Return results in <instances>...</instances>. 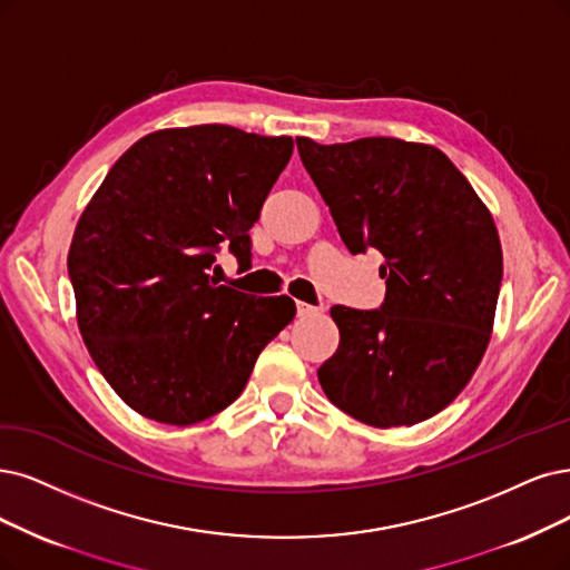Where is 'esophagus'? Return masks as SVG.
<instances>
[{
  "label": "esophagus",
  "instance_id": "esophagus-1",
  "mask_svg": "<svg viewBox=\"0 0 570 570\" xmlns=\"http://www.w3.org/2000/svg\"><path fill=\"white\" fill-rule=\"evenodd\" d=\"M296 312H298V317H312V314H320V307H314V305H309V303L298 301V303H296Z\"/></svg>",
  "mask_w": 570,
  "mask_h": 570
}]
</instances>
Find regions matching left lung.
Masks as SVG:
<instances>
[{"mask_svg": "<svg viewBox=\"0 0 570 570\" xmlns=\"http://www.w3.org/2000/svg\"><path fill=\"white\" fill-rule=\"evenodd\" d=\"M296 142L350 253L375 248L385 258L381 307H331L341 345L320 383L366 425L423 423L470 383L491 341L502 284L495 223L432 145Z\"/></svg>", "mask_w": 570, "mask_h": 570, "instance_id": "1", "label": "left lung"}]
</instances>
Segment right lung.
<instances>
[{
	"label": "right lung",
	"instance_id": "right-lung-1",
	"mask_svg": "<svg viewBox=\"0 0 570 570\" xmlns=\"http://www.w3.org/2000/svg\"><path fill=\"white\" fill-rule=\"evenodd\" d=\"M293 138L202 124L126 150L83 208L68 253L77 324L110 387L140 415L195 425L227 409L293 317L286 296L218 284L227 246L250 265L248 229Z\"/></svg>",
	"mask_w": 570,
	"mask_h": 570
}]
</instances>
